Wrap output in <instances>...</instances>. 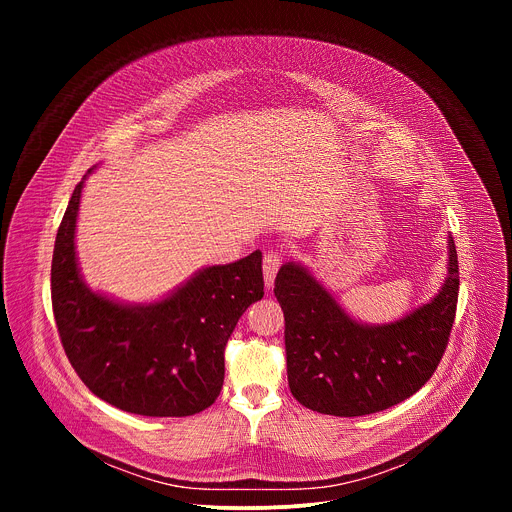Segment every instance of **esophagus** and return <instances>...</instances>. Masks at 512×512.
<instances>
[{"mask_svg":"<svg viewBox=\"0 0 512 512\" xmlns=\"http://www.w3.org/2000/svg\"><path fill=\"white\" fill-rule=\"evenodd\" d=\"M281 265V255L279 253H267L263 257V277H265V285L271 287L273 285V279H275V273Z\"/></svg>","mask_w":512,"mask_h":512,"instance_id":"obj_1","label":"esophagus"}]
</instances>
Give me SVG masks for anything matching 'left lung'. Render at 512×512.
I'll use <instances>...</instances> for the list:
<instances>
[{"label": "left lung", "mask_w": 512, "mask_h": 512, "mask_svg": "<svg viewBox=\"0 0 512 512\" xmlns=\"http://www.w3.org/2000/svg\"><path fill=\"white\" fill-rule=\"evenodd\" d=\"M458 253L448 235V273L437 294L385 324L350 316L300 261L275 277L285 316L287 383L304 407L336 417L389 409L417 393L446 350L458 304Z\"/></svg>", "instance_id": "obj_1"}]
</instances>
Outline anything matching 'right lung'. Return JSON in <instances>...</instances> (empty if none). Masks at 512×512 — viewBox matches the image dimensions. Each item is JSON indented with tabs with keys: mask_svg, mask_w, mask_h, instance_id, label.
<instances>
[{
	"mask_svg": "<svg viewBox=\"0 0 512 512\" xmlns=\"http://www.w3.org/2000/svg\"><path fill=\"white\" fill-rule=\"evenodd\" d=\"M95 168L72 192L54 243L52 310L64 352L91 393L121 411L200 413L223 389L225 346L239 318L263 298V255L206 265L152 302L93 289L79 265L77 218Z\"/></svg>",
	"mask_w": 512,
	"mask_h": 512,
	"instance_id": "right-lung-1",
	"label": "right lung"
}]
</instances>
